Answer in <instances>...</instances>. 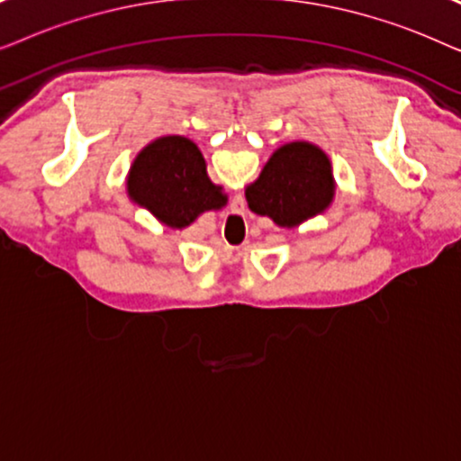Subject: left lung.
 Instances as JSON below:
<instances>
[{"instance_id": "left-lung-1", "label": "left lung", "mask_w": 461, "mask_h": 461, "mask_svg": "<svg viewBox=\"0 0 461 461\" xmlns=\"http://www.w3.org/2000/svg\"><path fill=\"white\" fill-rule=\"evenodd\" d=\"M336 197L331 159L323 149L306 140L283 144L267 166L245 186L248 207L281 229H295L330 210Z\"/></svg>"}]
</instances>
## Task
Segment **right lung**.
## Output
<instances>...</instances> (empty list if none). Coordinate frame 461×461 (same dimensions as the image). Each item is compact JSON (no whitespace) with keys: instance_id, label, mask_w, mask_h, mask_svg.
<instances>
[{"instance_id":"obj_1","label":"right lung","mask_w":461,"mask_h":461,"mask_svg":"<svg viewBox=\"0 0 461 461\" xmlns=\"http://www.w3.org/2000/svg\"><path fill=\"white\" fill-rule=\"evenodd\" d=\"M128 197L153 213L163 226L182 230L201 213L222 210L224 188L213 185L197 144L185 136H161L131 161Z\"/></svg>"}]
</instances>
